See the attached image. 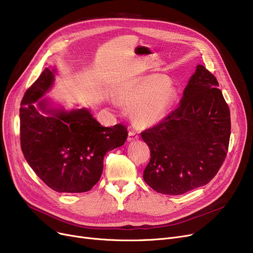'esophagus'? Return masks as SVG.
Segmentation results:
<instances>
[{"mask_svg": "<svg viewBox=\"0 0 253 253\" xmlns=\"http://www.w3.org/2000/svg\"><path fill=\"white\" fill-rule=\"evenodd\" d=\"M139 138V135L134 131H129L128 133V141H133V140H137Z\"/></svg>", "mask_w": 253, "mask_h": 253, "instance_id": "esophagus-1", "label": "esophagus"}]
</instances>
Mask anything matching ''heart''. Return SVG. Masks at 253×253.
I'll return each mask as SVG.
<instances>
[{
	"mask_svg": "<svg viewBox=\"0 0 253 253\" xmlns=\"http://www.w3.org/2000/svg\"><path fill=\"white\" fill-rule=\"evenodd\" d=\"M175 90L166 78L155 75L145 78L128 87L121 101L132 111L134 123L147 127L158 123L166 116L174 101Z\"/></svg>",
	"mask_w": 253,
	"mask_h": 253,
	"instance_id": "heart-1",
	"label": "heart"
}]
</instances>
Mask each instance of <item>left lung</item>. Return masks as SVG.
Segmentation results:
<instances>
[{
    "label": "left lung",
    "mask_w": 253,
    "mask_h": 253,
    "mask_svg": "<svg viewBox=\"0 0 253 253\" xmlns=\"http://www.w3.org/2000/svg\"><path fill=\"white\" fill-rule=\"evenodd\" d=\"M230 135V110L217 80L198 65L177 108L141 132L151 151L144 181L164 195H182L205 185L227 157Z\"/></svg>",
    "instance_id": "8db88e82"
}]
</instances>
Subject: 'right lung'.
<instances>
[{
    "label": "right lung",
    "instance_id": "add662e5",
    "mask_svg": "<svg viewBox=\"0 0 253 253\" xmlns=\"http://www.w3.org/2000/svg\"><path fill=\"white\" fill-rule=\"evenodd\" d=\"M49 69L25 91L20 106V145L25 160L48 187L58 193H84L100 179L105 154L124 144L128 132L123 124L103 127L85 109L45 117L34 102L51 87Z\"/></svg>",
    "mask_w": 253,
    "mask_h": 253
}]
</instances>
